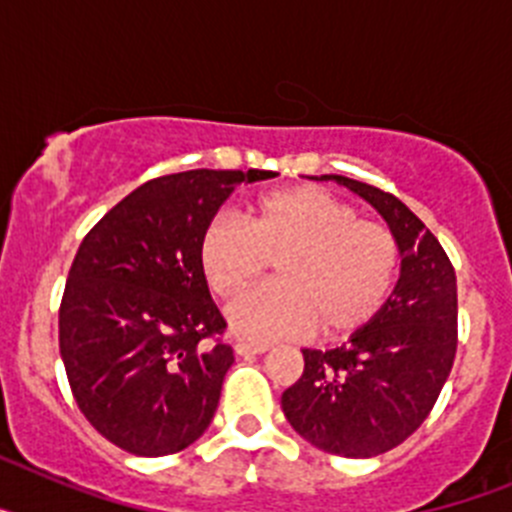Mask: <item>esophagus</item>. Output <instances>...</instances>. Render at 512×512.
<instances>
[{
    "label": "esophagus",
    "mask_w": 512,
    "mask_h": 512,
    "mask_svg": "<svg viewBox=\"0 0 512 512\" xmlns=\"http://www.w3.org/2000/svg\"><path fill=\"white\" fill-rule=\"evenodd\" d=\"M266 351H269L266 343H248V341L235 343V354L238 356H256V354H266Z\"/></svg>",
    "instance_id": "obj_1"
}]
</instances>
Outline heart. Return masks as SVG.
<instances>
[{"label": "heart", "mask_w": 512, "mask_h": 512, "mask_svg": "<svg viewBox=\"0 0 512 512\" xmlns=\"http://www.w3.org/2000/svg\"><path fill=\"white\" fill-rule=\"evenodd\" d=\"M271 260L278 284L228 307L235 336L251 341L351 336L387 305L400 271V243L387 225L361 220L354 205L320 187L261 194L243 220L212 217L197 266L215 297L235 300Z\"/></svg>", "instance_id": "1"}]
</instances>
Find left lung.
Instances as JSON below:
<instances>
[{"mask_svg":"<svg viewBox=\"0 0 512 512\" xmlns=\"http://www.w3.org/2000/svg\"><path fill=\"white\" fill-rule=\"evenodd\" d=\"M318 179V176H312ZM364 197L400 243V279L377 318L330 351L302 348L305 372L282 395L289 425L348 459L395 449L420 428L456 356V274L420 217L372 184L323 174Z\"/></svg>","mask_w":512,"mask_h":512,"instance_id":"left-lung-1","label":"left lung"}]
</instances>
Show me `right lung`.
Masks as SVG:
<instances>
[{"instance_id":"obj_1","label":"right lung","mask_w":512,"mask_h":512,"mask_svg":"<svg viewBox=\"0 0 512 512\" xmlns=\"http://www.w3.org/2000/svg\"><path fill=\"white\" fill-rule=\"evenodd\" d=\"M274 171L194 169L140 184L71 264L58 343L84 418L135 456L187 449L212 423L233 348L197 243L238 184Z\"/></svg>"}]
</instances>
